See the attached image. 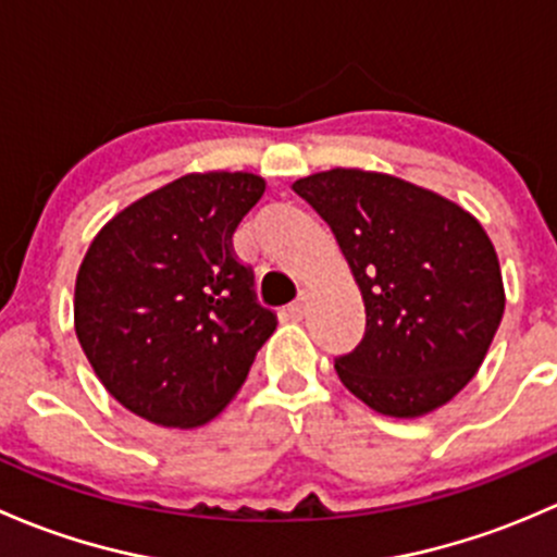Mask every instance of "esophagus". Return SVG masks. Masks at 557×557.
<instances>
[{"instance_id": "34e87169", "label": "esophagus", "mask_w": 557, "mask_h": 557, "mask_svg": "<svg viewBox=\"0 0 557 557\" xmlns=\"http://www.w3.org/2000/svg\"><path fill=\"white\" fill-rule=\"evenodd\" d=\"M307 310H310V299H307V296L301 294L299 299H296L294 305L288 307V314H290V318H294V320H301V318H305V314H307Z\"/></svg>"}]
</instances>
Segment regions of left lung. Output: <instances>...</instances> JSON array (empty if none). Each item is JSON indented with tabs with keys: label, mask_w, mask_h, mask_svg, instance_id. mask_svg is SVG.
I'll list each match as a JSON object with an SVG mask.
<instances>
[{
	"label": "left lung",
	"mask_w": 557,
	"mask_h": 557,
	"mask_svg": "<svg viewBox=\"0 0 557 557\" xmlns=\"http://www.w3.org/2000/svg\"><path fill=\"white\" fill-rule=\"evenodd\" d=\"M294 190L329 223L367 307L361 345L334 361L347 391L391 418L450 401L485 361L507 301L480 221L383 172L336 166Z\"/></svg>",
	"instance_id": "1"
}]
</instances>
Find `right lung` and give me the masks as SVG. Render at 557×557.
Instances as JSON below:
<instances>
[{
    "label": "right lung",
    "mask_w": 557,
    "mask_h": 557,
    "mask_svg": "<svg viewBox=\"0 0 557 557\" xmlns=\"http://www.w3.org/2000/svg\"><path fill=\"white\" fill-rule=\"evenodd\" d=\"M267 190L250 172H194L117 212L75 283V334L115 401L164 429L215 418L277 318L232 237Z\"/></svg>",
    "instance_id": "obj_1"
}]
</instances>
